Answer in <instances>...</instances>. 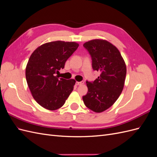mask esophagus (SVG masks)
Returning a JSON list of instances; mask_svg holds the SVG:
<instances>
[{"label":"esophagus","mask_w":157,"mask_h":157,"mask_svg":"<svg viewBox=\"0 0 157 157\" xmlns=\"http://www.w3.org/2000/svg\"><path fill=\"white\" fill-rule=\"evenodd\" d=\"M84 84V82L83 81H81V82H76V84L77 85V86H80V85H82Z\"/></svg>","instance_id":"obj_1"}]
</instances>
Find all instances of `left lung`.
<instances>
[{"label":"left lung","instance_id":"obj_1","mask_svg":"<svg viewBox=\"0 0 157 157\" xmlns=\"http://www.w3.org/2000/svg\"><path fill=\"white\" fill-rule=\"evenodd\" d=\"M91 55L93 69L101 75L93 82L86 81L88 93L82 97L88 109L101 113L117 100L124 86L126 66L119 50L111 42L93 39L83 44Z\"/></svg>","mask_w":157,"mask_h":157}]
</instances>
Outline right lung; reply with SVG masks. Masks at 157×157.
Here are the masks:
<instances>
[{
    "label": "right lung",
    "mask_w": 157,
    "mask_h": 157,
    "mask_svg": "<svg viewBox=\"0 0 157 157\" xmlns=\"http://www.w3.org/2000/svg\"><path fill=\"white\" fill-rule=\"evenodd\" d=\"M78 46L75 42H50L31 55L25 69L26 80L33 98L42 107L50 111L59 109L72 92L75 80L59 79L55 74L64 68Z\"/></svg>",
    "instance_id": "right-lung-1"
}]
</instances>
